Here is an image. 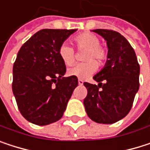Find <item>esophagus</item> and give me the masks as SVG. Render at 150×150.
Masks as SVG:
<instances>
[{
	"instance_id": "esophagus-1",
	"label": "esophagus",
	"mask_w": 150,
	"mask_h": 150,
	"mask_svg": "<svg viewBox=\"0 0 150 150\" xmlns=\"http://www.w3.org/2000/svg\"><path fill=\"white\" fill-rule=\"evenodd\" d=\"M83 83H84V80L83 79H79V85H83Z\"/></svg>"
}]
</instances>
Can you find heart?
<instances>
[{"mask_svg":"<svg viewBox=\"0 0 150 150\" xmlns=\"http://www.w3.org/2000/svg\"><path fill=\"white\" fill-rule=\"evenodd\" d=\"M73 42L79 50H86L83 59L86 62L78 64L68 69V75L77 77L79 79H86L90 77L97 70V62L99 65H102L108 59V51L100 46V40L96 35L85 32L73 38ZM58 55L63 63L70 66L74 64L76 54L74 49L66 42L60 45Z\"/></svg>","mask_w":150,"mask_h":150,"instance_id":"b5f03b06","label":"heart"}]
</instances>
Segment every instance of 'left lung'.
I'll return each mask as SVG.
<instances>
[{
	"label": "left lung",
	"mask_w": 150,
	"mask_h": 150,
	"mask_svg": "<svg viewBox=\"0 0 150 150\" xmlns=\"http://www.w3.org/2000/svg\"><path fill=\"white\" fill-rule=\"evenodd\" d=\"M93 31L107 41L108 59L105 67L93 77L98 86L84 83L87 89L84 105L93 121L112 124L132 108L140 86V65L133 47L119 32L103 29Z\"/></svg>",
	"instance_id": "obj_1"
}]
</instances>
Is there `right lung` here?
<instances>
[{
    "label": "right lung",
    "mask_w": 150,
    "mask_h": 150,
    "mask_svg": "<svg viewBox=\"0 0 150 150\" xmlns=\"http://www.w3.org/2000/svg\"><path fill=\"white\" fill-rule=\"evenodd\" d=\"M76 30H41L17 53L12 90L20 112L33 124L60 120L78 86L77 77H64L66 67L58 55L60 45Z\"/></svg>",
    "instance_id": "1"
}]
</instances>
